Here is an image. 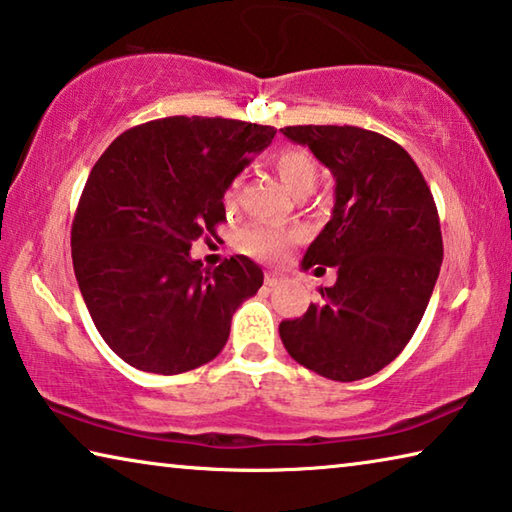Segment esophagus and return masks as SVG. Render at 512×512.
Instances as JSON below:
<instances>
[{"label":"esophagus","mask_w":512,"mask_h":512,"mask_svg":"<svg viewBox=\"0 0 512 512\" xmlns=\"http://www.w3.org/2000/svg\"><path fill=\"white\" fill-rule=\"evenodd\" d=\"M279 283H283V276H279L276 272H267L265 274V286L267 288H276Z\"/></svg>","instance_id":"34e87169"}]
</instances>
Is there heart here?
<instances>
[{
	"instance_id": "b5f03b06",
	"label": "heart",
	"mask_w": 512,
	"mask_h": 512,
	"mask_svg": "<svg viewBox=\"0 0 512 512\" xmlns=\"http://www.w3.org/2000/svg\"><path fill=\"white\" fill-rule=\"evenodd\" d=\"M274 167L281 181L295 192V195L304 197L315 188L320 170L313 154L304 147H283L274 156ZM242 179L236 177L224 192V204L233 208L238 204ZM299 238L297 231L288 229V226L279 224H251L238 236V247L249 256L258 258H279L292 242Z\"/></svg>"
}]
</instances>
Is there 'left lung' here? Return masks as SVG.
I'll use <instances>...</instances> for the list:
<instances>
[{"mask_svg":"<svg viewBox=\"0 0 512 512\" xmlns=\"http://www.w3.org/2000/svg\"><path fill=\"white\" fill-rule=\"evenodd\" d=\"M281 131L335 177L333 215L301 267L338 270L320 304L279 324L281 340L324 379H367L404 351L429 306L442 265L438 208L420 167L381 133L347 124Z\"/></svg>","mask_w":512,"mask_h":512,"instance_id":"8db88e82","label":"left lung"}]
</instances>
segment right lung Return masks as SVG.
I'll return each mask as SVG.
<instances>
[{
	"instance_id": "obj_1",
	"label": "right lung",
	"mask_w": 512,
	"mask_h": 512,
	"mask_svg": "<svg viewBox=\"0 0 512 512\" xmlns=\"http://www.w3.org/2000/svg\"><path fill=\"white\" fill-rule=\"evenodd\" d=\"M274 127L174 115L117 136L90 170L72 222V263L99 335L124 363L181 374L229 340L231 317L263 286L233 256L215 270L192 261L199 238L226 222V186Z\"/></svg>"
}]
</instances>
